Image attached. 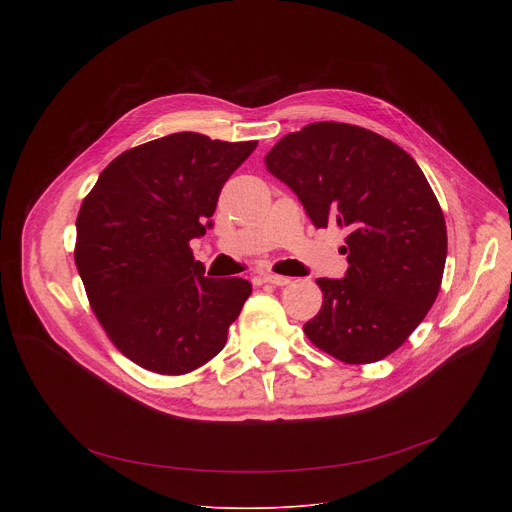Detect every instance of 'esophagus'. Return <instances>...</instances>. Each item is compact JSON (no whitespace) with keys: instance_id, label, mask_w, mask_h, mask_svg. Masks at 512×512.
<instances>
[{"instance_id":"1","label":"esophagus","mask_w":512,"mask_h":512,"mask_svg":"<svg viewBox=\"0 0 512 512\" xmlns=\"http://www.w3.org/2000/svg\"><path fill=\"white\" fill-rule=\"evenodd\" d=\"M259 281H263V283H273V285H287V283H291V277L265 273V275H261V277H259Z\"/></svg>"}]
</instances>
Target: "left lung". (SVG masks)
<instances>
[{"instance_id":"left-lung-1","label":"left lung","mask_w":512,"mask_h":512,"mask_svg":"<svg viewBox=\"0 0 512 512\" xmlns=\"http://www.w3.org/2000/svg\"><path fill=\"white\" fill-rule=\"evenodd\" d=\"M265 164L314 227L348 231L350 267L316 279L324 304L306 336L348 364L385 358L433 306L446 265L444 212L421 168L383 135L332 121L287 133Z\"/></svg>"}]
</instances>
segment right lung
I'll return each instance as SVG.
<instances>
[{
  "mask_svg": "<svg viewBox=\"0 0 512 512\" xmlns=\"http://www.w3.org/2000/svg\"><path fill=\"white\" fill-rule=\"evenodd\" d=\"M255 148L172 133L117 156L85 198L75 261L99 322L139 367L184 375L225 348L253 287L204 277L188 243L212 229L221 188Z\"/></svg>",
  "mask_w": 512,
  "mask_h": 512,
  "instance_id": "obj_1",
  "label": "right lung"
}]
</instances>
